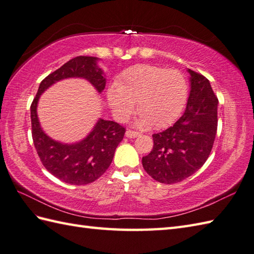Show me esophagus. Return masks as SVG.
I'll use <instances>...</instances> for the list:
<instances>
[{
	"label": "esophagus",
	"mask_w": 254,
	"mask_h": 254,
	"mask_svg": "<svg viewBox=\"0 0 254 254\" xmlns=\"http://www.w3.org/2000/svg\"><path fill=\"white\" fill-rule=\"evenodd\" d=\"M138 135H139L138 132L132 131V130H127V131L126 132V136H127V137H130V138H134V137H136V136H138Z\"/></svg>",
	"instance_id": "34e87169"
}]
</instances>
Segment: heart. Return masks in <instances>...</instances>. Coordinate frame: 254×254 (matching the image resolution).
Masks as SVG:
<instances>
[{
    "label": "heart",
    "instance_id": "obj_1",
    "mask_svg": "<svg viewBox=\"0 0 254 254\" xmlns=\"http://www.w3.org/2000/svg\"><path fill=\"white\" fill-rule=\"evenodd\" d=\"M107 98L119 120H127L136 104L139 124L158 130L180 117L188 99V83L178 69L138 64L124 69L116 87L108 89Z\"/></svg>",
    "mask_w": 254,
    "mask_h": 254
}]
</instances>
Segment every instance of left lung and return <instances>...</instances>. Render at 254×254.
<instances>
[{
	"instance_id": "1",
	"label": "left lung",
	"mask_w": 254,
	"mask_h": 254,
	"mask_svg": "<svg viewBox=\"0 0 254 254\" xmlns=\"http://www.w3.org/2000/svg\"><path fill=\"white\" fill-rule=\"evenodd\" d=\"M188 71L191 91L185 113L172 127L153 134V149L142 159L145 171L165 185L185 180L201 168L217 132V96L206 77Z\"/></svg>"
}]
</instances>
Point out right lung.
Instances as JSON below:
<instances>
[{
    "mask_svg": "<svg viewBox=\"0 0 254 254\" xmlns=\"http://www.w3.org/2000/svg\"><path fill=\"white\" fill-rule=\"evenodd\" d=\"M97 66V58L79 56L48 75L38 88L31 102V135L42 165L63 182L83 186L94 182L109 168L116 148L123 139L126 127L115 121L100 119L89 135L76 144H62L53 141L42 131L37 117V104L40 95L58 80L68 77H83L101 93L106 78Z\"/></svg>",
    "mask_w": 254,
    "mask_h": 254,
    "instance_id": "add662e5",
    "label": "right lung"
}]
</instances>
